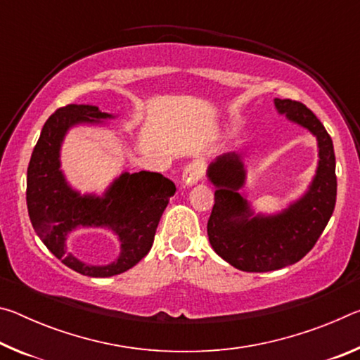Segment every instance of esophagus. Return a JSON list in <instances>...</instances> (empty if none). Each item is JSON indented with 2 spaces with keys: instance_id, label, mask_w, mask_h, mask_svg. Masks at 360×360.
<instances>
[{
  "instance_id": "obj_1",
  "label": "esophagus",
  "mask_w": 360,
  "mask_h": 360,
  "mask_svg": "<svg viewBox=\"0 0 360 360\" xmlns=\"http://www.w3.org/2000/svg\"><path fill=\"white\" fill-rule=\"evenodd\" d=\"M203 172H205V167L202 162H198V160L191 162L184 168V172H182V182H184L186 186L197 184V182L202 179Z\"/></svg>"
}]
</instances>
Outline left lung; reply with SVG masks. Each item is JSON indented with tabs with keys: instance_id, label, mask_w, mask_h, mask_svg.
<instances>
[{
	"instance_id": "obj_1",
	"label": "left lung",
	"mask_w": 360,
	"mask_h": 360,
	"mask_svg": "<svg viewBox=\"0 0 360 360\" xmlns=\"http://www.w3.org/2000/svg\"><path fill=\"white\" fill-rule=\"evenodd\" d=\"M275 108L318 139V169L297 202L278 214H254L240 193L246 169L236 152L219 155L208 167L214 184V206L208 236L217 255L241 271L264 273L295 264L311 251L337 202V176L332 138L321 120L300 101L275 98Z\"/></svg>"
}]
</instances>
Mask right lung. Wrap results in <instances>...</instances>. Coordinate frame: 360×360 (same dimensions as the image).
<instances>
[{
	"label": "right lung",
	"mask_w": 360,
	"mask_h": 360,
	"mask_svg": "<svg viewBox=\"0 0 360 360\" xmlns=\"http://www.w3.org/2000/svg\"><path fill=\"white\" fill-rule=\"evenodd\" d=\"M114 115L92 105L57 109L42 127L27 172L30 221L46 248L62 264L81 275L108 278L135 266L154 243L157 225L176 186L160 173H122L106 192H77L60 169V149L71 127L101 124ZM79 226L108 228L121 241L120 257L108 266H89L68 251L65 240Z\"/></svg>",
	"instance_id": "1"
}]
</instances>
